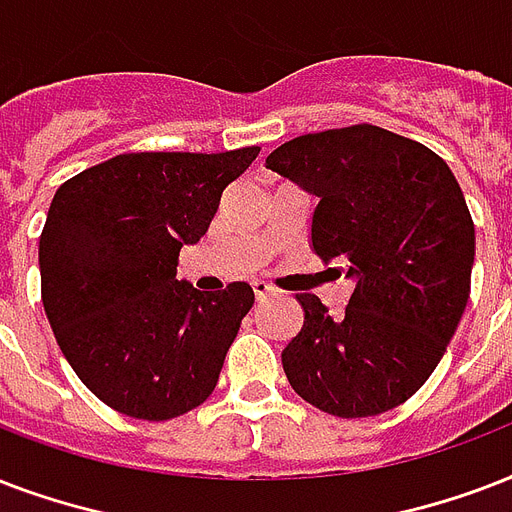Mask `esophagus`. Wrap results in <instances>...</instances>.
Returning a JSON list of instances; mask_svg holds the SVG:
<instances>
[{
    "instance_id": "obj_1",
    "label": "esophagus",
    "mask_w": 512,
    "mask_h": 512,
    "mask_svg": "<svg viewBox=\"0 0 512 512\" xmlns=\"http://www.w3.org/2000/svg\"><path fill=\"white\" fill-rule=\"evenodd\" d=\"M253 293H256V299H267V296H272L275 293V288L267 283V280H253Z\"/></svg>"
}]
</instances>
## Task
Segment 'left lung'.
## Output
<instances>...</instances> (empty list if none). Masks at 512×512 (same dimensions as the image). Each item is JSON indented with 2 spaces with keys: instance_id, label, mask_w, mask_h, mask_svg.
Instances as JSON below:
<instances>
[{
  "instance_id": "8db88e82",
  "label": "left lung",
  "mask_w": 512,
  "mask_h": 512,
  "mask_svg": "<svg viewBox=\"0 0 512 512\" xmlns=\"http://www.w3.org/2000/svg\"><path fill=\"white\" fill-rule=\"evenodd\" d=\"M267 168L318 194L312 248L355 280L342 315L296 293L304 326L283 350L288 382L342 419L406 403L470 299L475 224L457 178L433 149L368 122L293 138Z\"/></svg>"
}]
</instances>
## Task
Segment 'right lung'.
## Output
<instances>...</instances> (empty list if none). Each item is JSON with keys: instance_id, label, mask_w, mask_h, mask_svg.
Wrapping results in <instances>:
<instances>
[{"instance_id": "add662e5", "label": "right lung", "mask_w": 512, "mask_h": 512, "mask_svg": "<svg viewBox=\"0 0 512 512\" xmlns=\"http://www.w3.org/2000/svg\"><path fill=\"white\" fill-rule=\"evenodd\" d=\"M259 152L117 154L58 186L39 235L42 304L74 374L114 411L181 417L219 382L253 288L202 293L176 264Z\"/></svg>"}]
</instances>
